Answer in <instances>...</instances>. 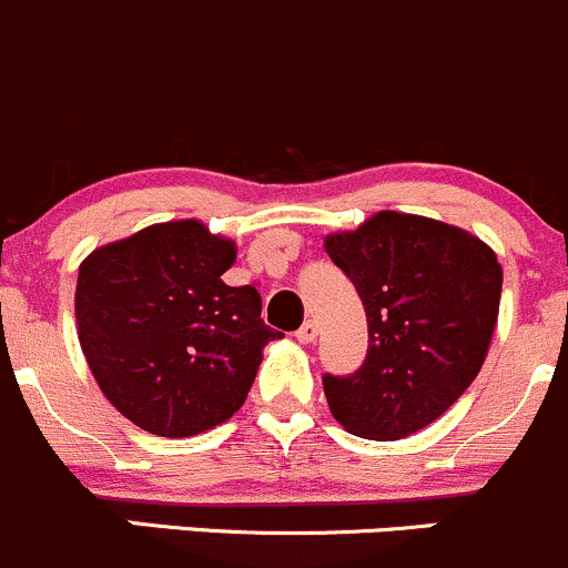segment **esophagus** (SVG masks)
Wrapping results in <instances>:
<instances>
[{
    "instance_id": "obj_1",
    "label": "esophagus",
    "mask_w": 568,
    "mask_h": 568,
    "mask_svg": "<svg viewBox=\"0 0 568 568\" xmlns=\"http://www.w3.org/2000/svg\"><path fill=\"white\" fill-rule=\"evenodd\" d=\"M295 336H297V342H301V344H312L314 338H317V325H314L312 320H306V323L297 327Z\"/></svg>"
}]
</instances>
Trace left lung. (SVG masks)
<instances>
[{"label": "left lung", "instance_id": "left-lung-1", "mask_svg": "<svg viewBox=\"0 0 568 568\" xmlns=\"http://www.w3.org/2000/svg\"><path fill=\"white\" fill-rule=\"evenodd\" d=\"M323 245L369 325L364 366L325 374L327 407L349 435L402 440L440 418L481 372L500 312L498 256L473 232L399 210L331 232Z\"/></svg>", "mask_w": 568, "mask_h": 568}]
</instances>
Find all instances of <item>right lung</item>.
<instances>
[{
  "label": "right lung",
  "instance_id": "1",
  "mask_svg": "<svg viewBox=\"0 0 568 568\" xmlns=\"http://www.w3.org/2000/svg\"><path fill=\"white\" fill-rule=\"evenodd\" d=\"M237 245L196 219L150 224L79 265L75 333L103 396L139 429L189 437L243 407L262 349L254 286L224 284Z\"/></svg>",
  "mask_w": 568,
  "mask_h": 568
}]
</instances>
